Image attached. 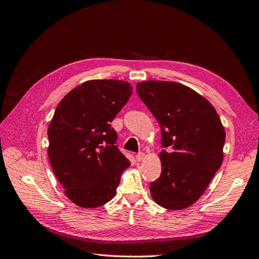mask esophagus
<instances>
[{
    "instance_id": "1",
    "label": "esophagus",
    "mask_w": 259,
    "mask_h": 259,
    "mask_svg": "<svg viewBox=\"0 0 259 259\" xmlns=\"http://www.w3.org/2000/svg\"><path fill=\"white\" fill-rule=\"evenodd\" d=\"M145 158V153H143V152H139V153H137L136 154V160L138 161V162H140V161H143V159Z\"/></svg>"
}]
</instances>
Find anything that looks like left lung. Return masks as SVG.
I'll use <instances>...</instances> for the list:
<instances>
[{"label":"left lung","instance_id":"1","mask_svg":"<svg viewBox=\"0 0 259 259\" xmlns=\"http://www.w3.org/2000/svg\"><path fill=\"white\" fill-rule=\"evenodd\" d=\"M136 91L161 127L162 171L150 184L151 197L167 209L191 206L222 166L226 133L219 115L180 83L145 81Z\"/></svg>","mask_w":259,"mask_h":259}]
</instances>
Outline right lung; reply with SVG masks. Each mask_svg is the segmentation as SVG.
Listing matches in <instances>:
<instances>
[{
  "label": "right lung",
  "instance_id": "1",
  "mask_svg": "<svg viewBox=\"0 0 259 259\" xmlns=\"http://www.w3.org/2000/svg\"><path fill=\"white\" fill-rule=\"evenodd\" d=\"M133 93L130 83L92 80L61 99L49 125V159L74 204L94 208L112 200L131 163L116 146L111 127Z\"/></svg>",
  "mask_w": 259,
  "mask_h": 259
}]
</instances>
